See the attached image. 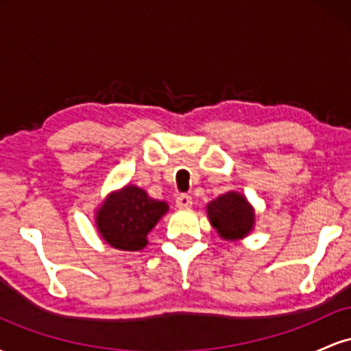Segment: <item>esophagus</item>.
I'll return each instance as SVG.
<instances>
[{"mask_svg":"<svg viewBox=\"0 0 351 351\" xmlns=\"http://www.w3.org/2000/svg\"><path fill=\"white\" fill-rule=\"evenodd\" d=\"M191 204H193V201L189 195H178V198H176V206L178 208L186 209V208H191Z\"/></svg>","mask_w":351,"mask_h":351,"instance_id":"obj_1","label":"esophagus"}]
</instances>
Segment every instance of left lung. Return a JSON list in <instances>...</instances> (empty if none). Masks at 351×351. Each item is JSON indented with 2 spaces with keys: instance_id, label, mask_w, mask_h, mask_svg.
<instances>
[{
  "instance_id": "8db88e82",
  "label": "left lung",
  "mask_w": 351,
  "mask_h": 351,
  "mask_svg": "<svg viewBox=\"0 0 351 351\" xmlns=\"http://www.w3.org/2000/svg\"><path fill=\"white\" fill-rule=\"evenodd\" d=\"M213 228L223 239L236 241L247 236L254 228V209L245 196L229 191L206 206Z\"/></svg>"
}]
</instances>
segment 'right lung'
<instances>
[{
  "label": "right lung",
  "instance_id": "1",
  "mask_svg": "<svg viewBox=\"0 0 351 351\" xmlns=\"http://www.w3.org/2000/svg\"><path fill=\"white\" fill-rule=\"evenodd\" d=\"M168 211L165 201L153 199L142 188L127 184L110 193L97 209L95 224L107 244L120 251H140L148 232Z\"/></svg>",
  "mask_w": 351,
  "mask_h": 351
}]
</instances>
